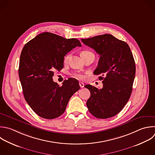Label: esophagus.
I'll return each instance as SVG.
<instances>
[{
	"instance_id": "obj_1",
	"label": "esophagus",
	"mask_w": 155,
	"mask_h": 155,
	"mask_svg": "<svg viewBox=\"0 0 155 155\" xmlns=\"http://www.w3.org/2000/svg\"><path fill=\"white\" fill-rule=\"evenodd\" d=\"M79 85H80L81 88H83V87H84V84L83 82H79Z\"/></svg>"
}]
</instances>
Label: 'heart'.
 Instances as JSON below:
<instances>
[{
    "instance_id": "obj_1",
    "label": "heart",
    "mask_w": 155,
    "mask_h": 155,
    "mask_svg": "<svg viewBox=\"0 0 155 155\" xmlns=\"http://www.w3.org/2000/svg\"><path fill=\"white\" fill-rule=\"evenodd\" d=\"M91 54H93L88 50H83L81 52V56L83 58H85L86 56H88L91 55ZM70 57H71V54H68L67 56H65V57L64 58V61L65 62H67L69 61ZM73 76L76 78H77L78 79H80V80H84L85 78V76L84 74H81V73H74Z\"/></svg>"
}]
</instances>
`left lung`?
Returning a JSON list of instances; mask_svg holds the SVG:
<instances>
[{"label":"left lung","instance_id":"8db88e82","mask_svg":"<svg viewBox=\"0 0 155 155\" xmlns=\"http://www.w3.org/2000/svg\"><path fill=\"white\" fill-rule=\"evenodd\" d=\"M100 55L96 75H101L103 88L86 85L91 95L87 102L90 113L99 119L111 117L124 107L132 91L136 66L128 45L111 35L82 39ZM104 77H103V76Z\"/></svg>","mask_w":155,"mask_h":155}]
</instances>
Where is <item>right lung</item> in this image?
<instances>
[{"instance_id": "right-lung-1", "label": "right lung", "mask_w": 155, "mask_h": 155, "mask_svg": "<svg viewBox=\"0 0 155 155\" xmlns=\"http://www.w3.org/2000/svg\"><path fill=\"white\" fill-rule=\"evenodd\" d=\"M81 47L79 40L44 32L27 42L21 52L19 76L25 101L40 117L53 119L62 115L73 94L80 88L73 78L62 86L53 81L55 70L64 67V56Z\"/></svg>"}]
</instances>
